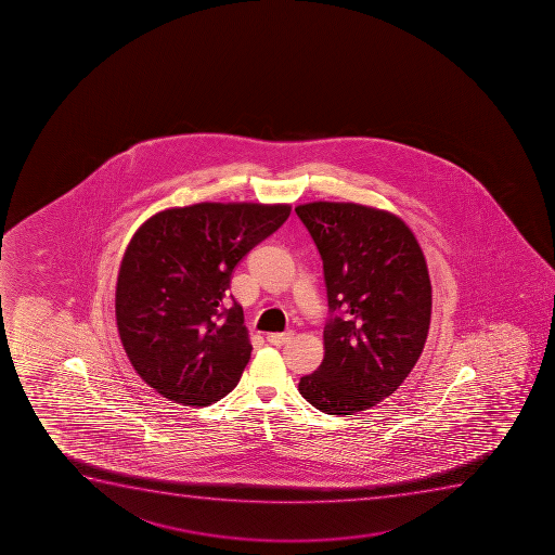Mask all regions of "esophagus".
<instances>
[{
  "label": "esophagus",
  "mask_w": 555,
  "mask_h": 555,
  "mask_svg": "<svg viewBox=\"0 0 555 555\" xmlns=\"http://www.w3.org/2000/svg\"><path fill=\"white\" fill-rule=\"evenodd\" d=\"M292 336L293 331H286V333H269L266 338H268L269 344H273V346H284L286 341H289Z\"/></svg>",
  "instance_id": "1"
}]
</instances>
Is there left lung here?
<instances>
[{"label": "left lung", "instance_id": "left-lung-1", "mask_svg": "<svg viewBox=\"0 0 555 555\" xmlns=\"http://www.w3.org/2000/svg\"><path fill=\"white\" fill-rule=\"evenodd\" d=\"M324 262L330 320L324 360L298 390L325 414H357L389 398L427 340L433 287L411 228L354 203L295 208Z\"/></svg>", "mask_w": 555, "mask_h": 555}]
</instances>
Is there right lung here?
Returning a JSON list of instances; mask_svg holds the SVG:
<instances>
[{"mask_svg":"<svg viewBox=\"0 0 555 555\" xmlns=\"http://www.w3.org/2000/svg\"><path fill=\"white\" fill-rule=\"evenodd\" d=\"M289 214V204L201 203L159 211L133 233L117 276V330L152 389L192 406L235 389L253 347L241 306L224 308L231 273Z\"/></svg>","mask_w":555,"mask_h":555,"instance_id":"1","label":"right lung"}]
</instances>
